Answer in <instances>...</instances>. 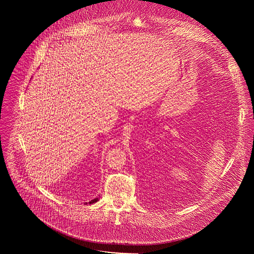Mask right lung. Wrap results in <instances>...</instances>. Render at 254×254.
Segmentation results:
<instances>
[{"instance_id":"add662e5","label":"right lung","mask_w":254,"mask_h":254,"mask_svg":"<svg viewBox=\"0 0 254 254\" xmlns=\"http://www.w3.org/2000/svg\"><path fill=\"white\" fill-rule=\"evenodd\" d=\"M97 201H98V198H95V199L91 200L90 202H86V203H84V204H87V203H89V204H93V203H95V202H97Z\"/></svg>"}]
</instances>
